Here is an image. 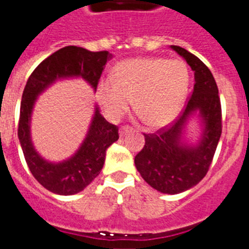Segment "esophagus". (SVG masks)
<instances>
[{"mask_svg":"<svg viewBox=\"0 0 249 249\" xmlns=\"http://www.w3.org/2000/svg\"><path fill=\"white\" fill-rule=\"evenodd\" d=\"M131 131H132L131 127H129V126H122V127H120V129H119V135L123 138V136H126L127 134H130V132H131Z\"/></svg>","mask_w":249,"mask_h":249,"instance_id":"esophagus-1","label":"esophagus"}]
</instances>
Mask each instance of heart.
<instances>
[{
  "label": "heart",
  "mask_w": 249,
  "mask_h": 249,
  "mask_svg": "<svg viewBox=\"0 0 249 249\" xmlns=\"http://www.w3.org/2000/svg\"><path fill=\"white\" fill-rule=\"evenodd\" d=\"M189 83V70L180 60L135 57L115 67L114 80L99 81L97 98L111 120L123 117L134 99L143 123L150 127H162L180 111Z\"/></svg>",
  "instance_id": "obj_1"
}]
</instances>
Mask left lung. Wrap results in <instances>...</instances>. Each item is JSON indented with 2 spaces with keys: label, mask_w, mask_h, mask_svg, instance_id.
I'll list each match as a JSON object with an SVG mask.
<instances>
[{
  "label": "left lung",
  "mask_w": 249,
  "mask_h": 249,
  "mask_svg": "<svg viewBox=\"0 0 249 249\" xmlns=\"http://www.w3.org/2000/svg\"><path fill=\"white\" fill-rule=\"evenodd\" d=\"M194 71V89L179 119L156 134H143L145 146L135 156L136 169L153 189L179 194L198 184L208 173L221 136L219 89L210 70L200 59L177 45H171ZM195 117L201 135L193 144L185 132Z\"/></svg>",
  "instance_id": "obj_1"
}]
</instances>
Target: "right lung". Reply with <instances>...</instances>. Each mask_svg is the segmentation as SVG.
Returning <instances> with one entry per match:
<instances>
[{"mask_svg": "<svg viewBox=\"0 0 249 249\" xmlns=\"http://www.w3.org/2000/svg\"><path fill=\"white\" fill-rule=\"evenodd\" d=\"M113 59L108 51H93L80 46H65L46 57L28 78L20 102L18 138L30 172L45 189L59 195L82 192L101 173L106 151L119 139L118 127L104 119L94 106L92 120L85 139L71 157L50 162L39 155L32 141V114L38 97L57 81L82 78L96 92L107 61Z\"/></svg>", "mask_w": 249, "mask_h": 249, "instance_id": "obj_1", "label": "right lung"}]
</instances>
